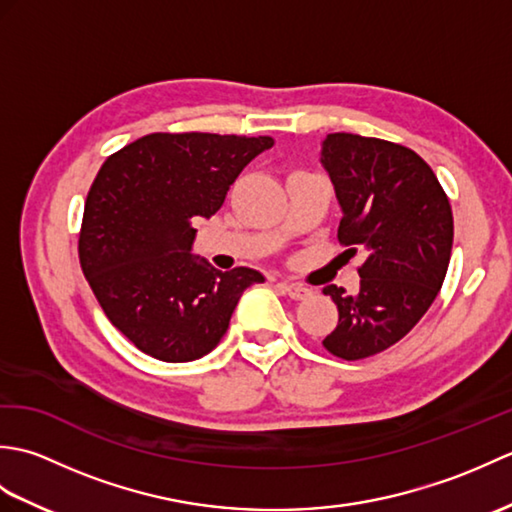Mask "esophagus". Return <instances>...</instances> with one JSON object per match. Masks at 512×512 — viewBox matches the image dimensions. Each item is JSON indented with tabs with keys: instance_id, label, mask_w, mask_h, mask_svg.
I'll use <instances>...</instances> for the list:
<instances>
[{
	"instance_id": "34e87169",
	"label": "esophagus",
	"mask_w": 512,
	"mask_h": 512,
	"mask_svg": "<svg viewBox=\"0 0 512 512\" xmlns=\"http://www.w3.org/2000/svg\"><path fill=\"white\" fill-rule=\"evenodd\" d=\"M281 288H284V292L290 299H297V301L308 299L312 295V290L306 288V286H301V284H281Z\"/></svg>"
}]
</instances>
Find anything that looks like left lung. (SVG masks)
I'll return each instance as SVG.
<instances>
[{
    "label": "left lung",
    "mask_w": 512,
    "mask_h": 512,
    "mask_svg": "<svg viewBox=\"0 0 512 512\" xmlns=\"http://www.w3.org/2000/svg\"><path fill=\"white\" fill-rule=\"evenodd\" d=\"M321 165L343 211L339 242L367 255L358 292L323 288L339 308L323 345L358 361L398 343L436 301L451 259L453 213L427 162L389 140L328 134Z\"/></svg>",
    "instance_id": "left-lung-1"
}]
</instances>
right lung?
<instances>
[{
  "mask_svg": "<svg viewBox=\"0 0 512 512\" xmlns=\"http://www.w3.org/2000/svg\"><path fill=\"white\" fill-rule=\"evenodd\" d=\"M270 136L149 134L116 151L85 200L79 259L107 319L140 352L165 363L209 354L253 268L231 273L191 253L198 217L220 211L226 191Z\"/></svg>",
  "mask_w": 512,
  "mask_h": 512,
  "instance_id": "obj_1",
  "label": "right lung"
}]
</instances>
